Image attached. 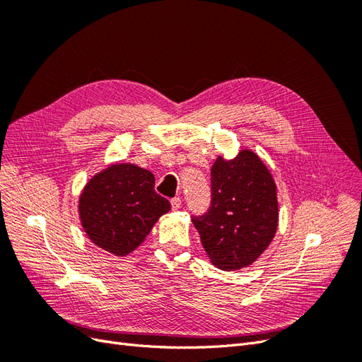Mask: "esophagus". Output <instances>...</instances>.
<instances>
[{
  "label": "esophagus",
  "instance_id": "obj_1",
  "mask_svg": "<svg viewBox=\"0 0 362 362\" xmlns=\"http://www.w3.org/2000/svg\"><path fill=\"white\" fill-rule=\"evenodd\" d=\"M170 204H172L173 210H180V208H181V199H180V198H173V199L170 201Z\"/></svg>",
  "mask_w": 362,
  "mask_h": 362
}]
</instances>
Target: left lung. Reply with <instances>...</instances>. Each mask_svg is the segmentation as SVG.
Returning a JSON list of instances; mask_svg holds the SVG:
<instances>
[{"instance_id":"obj_1","label":"left lung","mask_w":362,"mask_h":362,"mask_svg":"<svg viewBox=\"0 0 362 362\" xmlns=\"http://www.w3.org/2000/svg\"><path fill=\"white\" fill-rule=\"evenodd\" d=\"M206 257L217 269L240 270L259 258L278 229L276 184L254 151L240 149L211 168V206L193 217Z\"/></svg>"}]
</instances>
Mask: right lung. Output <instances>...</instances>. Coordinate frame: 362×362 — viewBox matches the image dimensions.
I'll use <instances>...</instances> for the list:
<instances>
[{"label":"right lung","instance_id":"add662e5","mask_svg":"<svg viewBox=\"0 0 362 362\" xmlns=\"http://www.w3.org/2000/svg\"><path fill=\"white\" fill-rule=\"evenodd\" d=\"M154 185V175L133 163L115 161L95 173L78 198L80 222L90 242L116 257L136 250L170 211Z\"/></svg>","mask_w":362,"mask_h":362}]
</instances>
